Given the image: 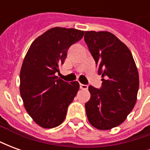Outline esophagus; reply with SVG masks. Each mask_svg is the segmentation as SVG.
<instances>
[{"mask_svg": "<svg viewBox=\"0 0 150 150\" xmlns=\"http://www.w3.org/2000/svg\"><path fill=\"white\" fill-rule=\"evenodd\" d=\"M79 87H80V88H81V89H83V90H87V89L88 88V85L82 84V83H80V84H79Z\"/></svg>", "mask_w": 150, "mask_h": 150, "instance_id": "obj_1", "label": "esophagus"}]
</instances>
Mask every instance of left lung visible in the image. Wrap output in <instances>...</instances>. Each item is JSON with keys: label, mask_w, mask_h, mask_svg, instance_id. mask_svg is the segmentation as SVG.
I'll return each mask as SVG.
<instances>
[{"label": "left lung", "mask_w": 150, "mask_h": 150, "mask_svg": "<svg viewBox=\"0 0 150 150\" xmlns=\"http://www.w3.org/2000/svg\"><path fill=\"white\" fill-rule=\"evenodd\" d=\"M84 40L103 78L100 89L88 87L86 113L93 127L108 130L124 122L135 106L138 71L131 51L110 32L86 31Z\"/></svg>", "instance_id": "obj_1"}]
</instances>
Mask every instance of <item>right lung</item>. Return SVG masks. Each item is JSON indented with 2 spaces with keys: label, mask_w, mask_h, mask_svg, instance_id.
Here are the masks:
<instances>
[{
  "label": "right lung",
  "mask_w": 150,
  "mask_h": 150,
  "mask_svg": "<svg viewBox=\"0 0 150 150\" xmlns=\"http://www.w3.org/2000/svg\"><path fill=\"white\" fill-rule=\"evenodd\" d=\"M84 31L54 27L31 44L20 72V93L25 110L45 129L61 125L69 104L77 94V81H63L55 73L63 64L69 47L83 37Z\"/></svg>",
  "instance_id": "1"
}]
</instances>
